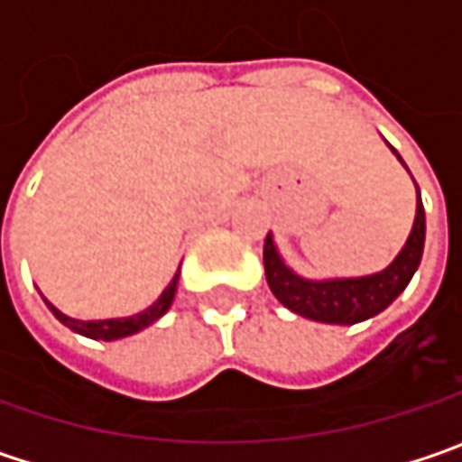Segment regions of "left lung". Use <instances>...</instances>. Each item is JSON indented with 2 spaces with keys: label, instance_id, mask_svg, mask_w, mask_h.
Listing matches in <instances>:
<instances>
[{
  "label": "left lung",
  "instance_id": "8db88e82",
  "mask_svg": "<svg viewBox=\"0 0 462 462\" xmlns=\"http://www.w3.org/2000/svg\"><path fill=\"white\" fill-rule=\"evenodd\" d=\"M419 189V187H417ZM424 205L421 198L417 203V218L409 234L406 246L393 259L391 267L370 277H355V280H327L313 282L291 273L277 254L273 236L264 239V275L267 285L285 309L295 310L313 321L324 324H357L365 321L383 309H388L401 291L409 285V280L417 273L421 252H424Z\"/></svg>",
  "mask_w": 462,
  "mask_h": 462
}]
</instances>
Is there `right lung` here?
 <instances>
[{
    "label": "right lung",
    "instance_id": "right-lung-1",
    "mask_svg": "<svg viewBox=\"0 0 462 462\" xmlns=\"http://www.w3.org/2000/svg\"><path fill=\"white\" fill-rule=\"evenodd\" d=\"M177 280H180V270H177V275L171 277V282L167 285V291L162 293V298L149 306L146 310H141V313H135V316H128V319H105V321H79V319H71V316H66L59 309H53L48 300V309L53 310V316L66 324L69 328H74L77 334H84V337H89V339H105V342H113V339H120V337H131L135 331H141L143 327H149L153 324L156 319H162L164 313L171 306V300H174V293H177Z\"/></svg>",
    "mask_w": 462,
    "mask_h": 462
}]
</instances>
